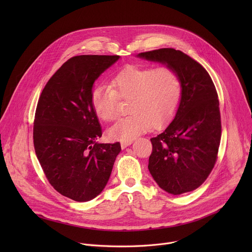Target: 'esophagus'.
Instances as JSON below:
<instances>
[{"label": "esophagus", "mask_w": 252, "mask_h": 252, "mask_svg": "<svg viewBox=\"0 0 252 252\" xmlns=\"http://www.w3.org/2000/svg\"><path fill=\"white\" fill-rule=\"evenodd\" d=\"M131 142H132L131 140H129V141H122V142H121V147H122V149H123V150H125L126 148H127L128 146H130V145H131Z\"/></svg>", "instance_id": "esophagus-1"}]
</instances>
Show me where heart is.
<instances>
[{"mask_svg": "<svg viewBox=\"0 0 252 252\" xmlns=\"http://www.w3.org/2000/svg\"><path fill=\"white\" fill-rule=\"evenodd\" d=\"M182 96V81L171 67H141L130 65L113 79L112 87L99 86L92 93V105L102 121L118 117L119 98L129 99L128 117L110 127V137L129 141L158 128L173 117Z\"/></svg>", "mask_w": 252, "mask_h": 252, "instance_id": "heart-1", "label": "heart"}]
</instances>
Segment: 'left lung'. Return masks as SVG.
<instances>
[{
    "mask_svg": "<svg viewBox=\"0 0 252 252\" xmlns=\"http://www.w3.org/2000/svg\"><path fill=\"white\" fill-rule=\"evenodd\" d=\"M136 57L175 69L182 81V96L172 122L151 138L149 170L167 193L194 190L212 170L220 143V101L214 84L200 63L181 51L166 48Z\"/></svg>",
    "mask_w": 252,
    "mask_h": 252,
    "instance_id": "8db88e82",
    "label": "left lung"
}]
</instances>
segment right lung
<instances>
[{"instance_id":"right-lung-1","label":"right lung","mask_w":252,"mask_h":252,"mask_svg":"<svg viewBox=\"0 0 252 252\" xmlns=\"http://www.w3.org/2000/svg\"><path fill=\"white\" fill-rule=\"evenodd\" d=\"M120 58H70L49 80L38 101L35 155L51 186L76 201L92 200L103 190L122 150L120 142H96L101 126L92 105L94 82Z\"/></svg>"}]
</instances>
